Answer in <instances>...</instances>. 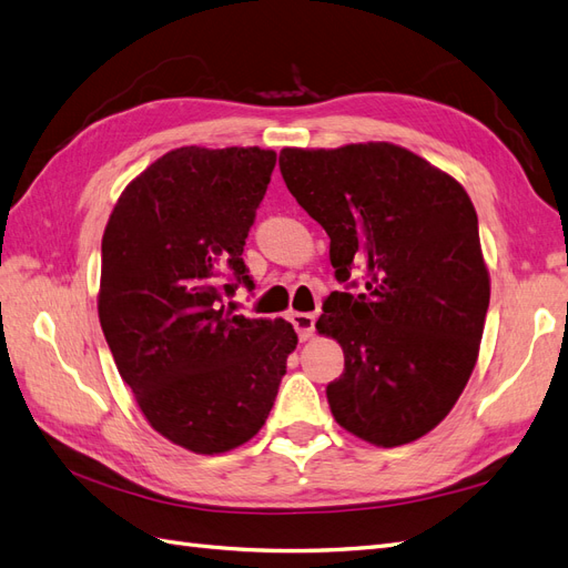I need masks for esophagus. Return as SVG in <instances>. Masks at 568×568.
Segmentation results:
<instances>
[{
  "label": "esophagus",
  "mask_w": 568,
  "mask_h": 568,
  "mask_svg": "<svg viewBox=\"0 0 568 568\" xmlns=\"http://www.w3.org/2000/svg\"><path fill=\"white\" fill-rule=\"evenodd\" d=\"M291 324H294V329L298 332L301 341L313 338V334H315V315H311V313H294V315H291Z\"/></svg>",
  "instance_id": "1"
}]
</instances>
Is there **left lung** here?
Returning <instances> with one entry per match:
<instances>
[{"label":"left lung","mask_w":568,"mask_h":568,"mask_svg":"<svg viewBox=\"0 0 568 568\" xmlns=\"http://www.w3.org/2000/svg\"><path fill=\"white\" fill-rule=\"evenodd\" d=\"M280 170L329 234L336 280L367 274L365 294L334 291L315 324L346 359L326 386L334 419L379 448L426 436L469 382L490 303L469 194L390 142L286 146Z\"/></svg>","instance_id":"left-lung-1"}]
</instances>
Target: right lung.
<instances>
[{"label": "right lung", "mask_w": 568, "mask_h": 568, "mask_svg": "<svg viewBox=\"0 0 568 568\" xmlns=\"http://www.w3.org/2000/svg\"><path fill=\"white\" fill-rule=\"evenodd\" d=\"M277 153L180 146L118 196L101 239L99 322L153 432L196 455L261 432L298 336L286 320L220 305L253 286L244 244Z\"/></svg>", "instance_id": "right-lung-1"}]
</instances>
